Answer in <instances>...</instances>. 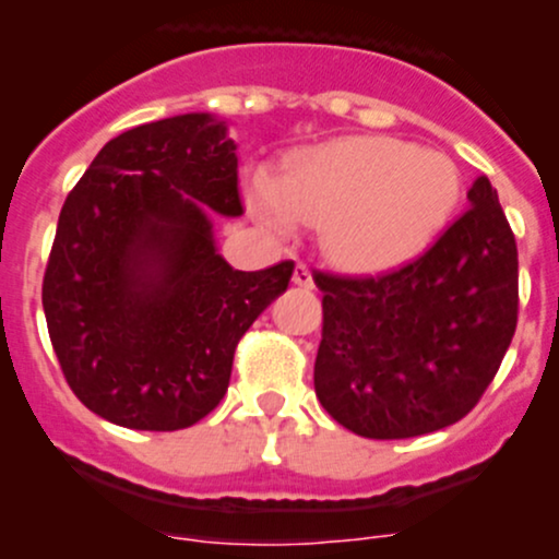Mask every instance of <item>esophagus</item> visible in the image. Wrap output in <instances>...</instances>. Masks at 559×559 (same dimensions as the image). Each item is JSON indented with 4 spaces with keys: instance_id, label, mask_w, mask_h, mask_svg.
<instances>
[{
    "instance_id": "obj_1",
    "label": "esophagus",
    "mask_w": 559,
    "mask_h": 559,
    "mask_svg": "<svg viewBox=\"0 0 559 559\" xmlns=\"http://www.w3.org/2000/svg\"><path fill=\"white\" fill-rule=\"evenodd\" d=\"M292 281H295L297 286H302V289H313V275H311V270H308V264L297 262Z\"/></svg>"
}]
</instances>
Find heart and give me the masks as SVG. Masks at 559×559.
I'll return each mask as SVG.
<instances>
[{"instance_id": "b5f03b06", "label": "heart", "mask_w": 559, "mask_h": 559, "mask_svg": "<svg viewBox=\"0 0 559 559\" xmlns=\"http://www.w3.org/2000/svg\"><path fill=\"white\" fill-rule=\"evenodd\" d=\"M460 197V173L441 151L394 138H337L289 162L284 178L248 175L251 211L292 235L324 224V248L348 270L408 262L438 235Z\"/></svg>"}]
</instances>
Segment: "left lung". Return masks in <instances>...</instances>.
<instances>
[{"mask_svg":"<svg viewBox=\"0 0 559 559\" xmlns=\"http://www.w3.org/2000/svg\"><path fill=\"white\" fill-rule=\"evenodd\" d=\"M467 202L403 267L313 273L324 295L316 397L346 430L427 436L471 414L492 384L516 330L520 259L489 178H476Z\"/></svg>","mask_w":559,"mask_h":559,"instance_id":"obj_1","label":"left lung"}]
</instances>
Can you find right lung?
I'll return each instance as SVG.
<instances>
[{
	"mask_svg": "<svg viewBox=\"0 0 559 559\" xmlns=\"http://www.w3.org/2000/svg\"><path fill=\"white\" fill-rule=\"evenodd\" d=\"M227 123L186 112L121 132L59 213L43 278L56 359L112 425L173 432L222 403L235 348L289 286L295 262H224L205 207L240 216Z\"/></svg>",
	"mask_w": 559,
	"mask_h": 559,
	"instance_id": "add662e5",
	"label": "right lung"
}]
</instances>
